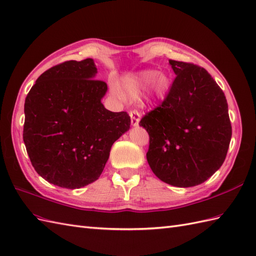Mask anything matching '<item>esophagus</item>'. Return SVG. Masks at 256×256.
Here are the masks:
<instances>
[{
  "label": "esophagus",
  "mask_w": 256,
  "mask_h": 256,
  "mask_svg": "<svg viewBox=\"0 0 256 256\" xmlns=\"http://www.w3.org/2000/svg\"><path fill=\"white\" fill-rule=\"evenodd\" d=\"M130 123H132L133 126H138L140 124V116L138 114V111H130Z\"/></svg>",
  "instance_id": "1"
}]
</instances>
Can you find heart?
<instances>
[{
	"mask_svg": "<svg viewBox=\"0 0 256 256\" xmlns=\"http://www.w3.org/2000/svg\"><path fill=\"white\" fill-rule=\"evenodd\" d=\"M172 86V78L166 72L154 69H144L124 76L120 81V89L111 85L112 94L123 100H135L142 96V102L145 106H156L164 98Z\"/></svg>",
	"mask_w": 256,
	"mask_h": 256,
	"instance_id": "obj_1",
	"label": "heart"
}]
</instances>
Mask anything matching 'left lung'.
Masks as SVG:
<instances>
[{"mask_svg": "<svg viewBox=\"0 0 256 256\" xmlns=\"http://www.w3.org/2000/svg\"><path fill=\"white\" fill-rule=\"evenodd\" d=\"M175 80L161 106L142 118L148 132L146 154L154 175L176 187L202 184L225 161L232 140L228 104L208 72L170 60Z\"/></svg>", "mask_w": 256, "mask_h": 256, "instance_id": "left-lung-1", "label": "left lung"}]
</instances>
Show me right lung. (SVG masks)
Listing matches in <instances>:
<instances>
[{
    "label": "right lung",
    "instance_id": "right-lung-1",
    "mask_svg": "<svg viewBox=\"0 0 256 256\" xmlns=\"http://www.w3.org/2000/svg\"><path fill=\"white\" fill-rule=\"evenodd\" d=\"M96 74L92 58L66 62L38 76L26 97L24 142L50 184L76 189L98 180L114 142L130 130L126 111L104 108L107 84Z\"/></svg>",
    "mask_w": 256,
    "mask_h": 256
}]
</instances>
